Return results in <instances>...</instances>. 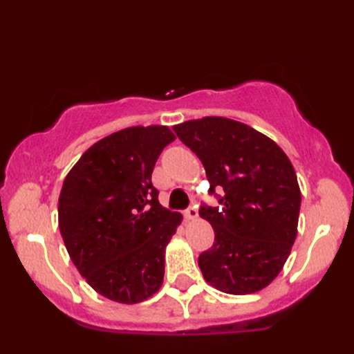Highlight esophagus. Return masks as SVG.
Masks as SVG:
<instances>
[{
	"label": "esophagus",
	"instance_id": "obj_1",
	"mask_svg": "<svg viewBox=\"0 0 354 354\" xmlns=\"http://www.w3.org/2000/svg\"><path fill=\"white\" fill-rule=\"evenodd\" d=\"M184 216H185L189 221H196V219H198V209H196V207L192 205V207L187 208Z\"/></svg>",
	"mask_w": 354,
	"mask_h": 354
}]
</instances>
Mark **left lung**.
Wrapping results in <instances>:
<instances>
[{
  "mask_svg": "<svg viewBox=\"0 0 354 354\" xmlns=\"http://www.w3.org/2000/svg\"><path fill=\"white\" fill-rule=\"evenodd\" d=\"M205 167L209 193L223 189L222 208L202 205L214 243L198 259L205 281L231 295L266 288L297 239L301 192L280 146L236 120L204 117L173 126Z\"/></svg>",
  "mask_w": 354,
  "mask_h": 354,
  "instance_id": "obj_1",
  "label": "left lung"
}]
</instances>
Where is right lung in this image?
<instances>
[{"label": "right lung", "instance_id": "right-lung-1", "mask_svg": "<svg viewBox=\"0 0 354 354\" xmlns=\"http://www.w3.org/2000/svg\"><path fill=\"white\" fill-rule=\"evenodd\" d=\"M176 137L133 126L97 141L66 175L59 230L74 266L112 301L137 304L160 290L165 246L183 216L158 202L152 171Z\"/></svg>", "mask_w": 354, "mask_h": 354}]
</instances>
